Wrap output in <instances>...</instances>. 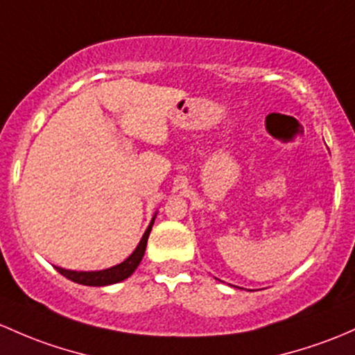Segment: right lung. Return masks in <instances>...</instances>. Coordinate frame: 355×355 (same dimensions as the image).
<instances>
[{
    "mask_svg": "<svg viewBox=\"0 0 355 355\" xmlns=\"http://www.w3.org/2000/svg\"><path fill=\"white\" fill-rule=\"evenodd\" d=\"M152 225H154V220H152L150 225H148L146 234H144V237H142V240H140L139 245H137V249L133 250V254L128 259H125L121 264L113 266V268H110V269L91 270V272H78V270H67L62 268H55V269L59 270L62 276H66L67 279L74 281V283H78V284L106 286V284L120 283V281L127 279L133 270L137 269V266L140 264V261H142L144 254H146L147 239H148V234H150V230H152Z\"/></svg>",
    "mask_w": 355,
    "mask_h": 355,
    "instance_id": "add662e5",
    "label": "right lung"
}]
</instances>
